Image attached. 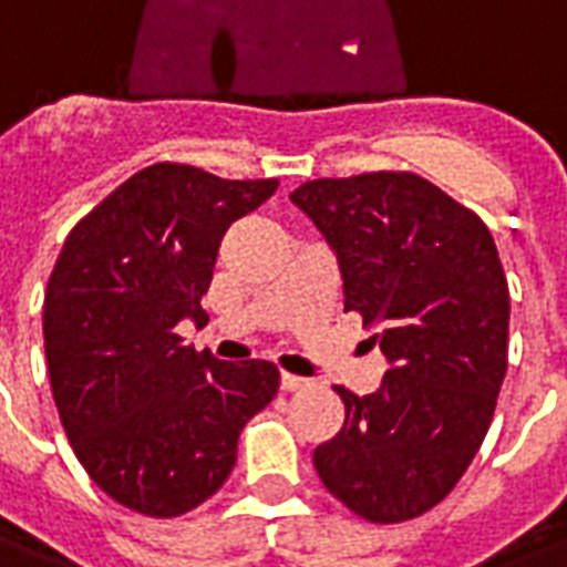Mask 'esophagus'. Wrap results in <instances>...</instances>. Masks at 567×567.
Here are the masks:
<instances>
[{
  "mask_svg": "<svg viewBox=\"0 0 567 567\" xmlns=\"http://www.w3.org/2000/svg\"><path fill=\"white\" fill-rule=\"evenodd\" d=\"M279 386H282L285 392H293V389L309 386V380L297 378V374H291V371H282V374H279Z\"/></svg>",
  "mask_w": 567,
  "mask_h": 567,
  "instance_id": "obj_1",
  "label": "esophagus"
}]
</instances>
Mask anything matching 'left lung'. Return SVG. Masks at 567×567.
Instances as JSON below:
<instances>
[{
  "label": "left lung",
  "instance_id": "left-lung-1",
  "mask_svg": "<svg viewBox=\"0 0 567 567\" xmlns=\"http://www.w3.org/2000/svg\"><path fill=\"white\" fill-rule=\"evenodd\" d=\"M293 205L339 255L344 312L389 360L378 392L344 401L315 449L323 487L369 524L443 503L485 440L508 369V279L473 207L416 172L306 181Z\"/></svg>",
  "mask_w": 567,
  "mask_h": 567
}]
</instances>
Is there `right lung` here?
Wrapping results in <instances>:
<instances>
[{
	"label": "right lung",
	"instance_id": "1",
	"mask_svg": "<svg viewBox=\"0 0 567 567\" xmlns=\"http://www.w3.org/2000/svg\"><path fill=\"white\" fill-rule=\"evenodd\" d=\"M279 181L154 163L82 216L43 293V351L73 455L115 503L181 517L223 487L237 440L276 399L267 360L219 362L178 336L205 321L226 228Z\"/></svg>",
	"mask_w": 567,
	"mask_h": 567
}]
</instances>
